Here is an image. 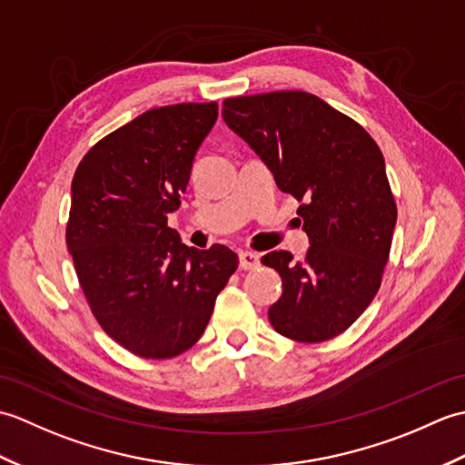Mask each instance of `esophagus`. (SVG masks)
Masks as SVG:
<instances>
[{
  "mask_svg": "<svg viewBox=\"0 0 465 465\" xmlns=\"http://www.w3.org/2000/svg\"><path fill=\"white\" fill-rule=\"evenodd\" d=\"M240 268L242 270H258L260 255L253 252H240Z\"/></svg>",
  "mask_w": 465,
  "mask_h": 465,
  "instance_id": "1",
  "label": "esophagus"
}]
</instances>
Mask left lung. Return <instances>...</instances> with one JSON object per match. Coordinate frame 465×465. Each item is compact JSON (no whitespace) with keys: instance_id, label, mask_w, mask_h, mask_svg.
Here are the masks:
<instances>
[{"instance_id":"8db88e82","label":"left lung","mask_w":465,"mask_h":465,"mask_svg":"<svg viewBox=\"0 0 465 465\" xmlns=\"http://www.w3.org/2000/svg\"><path fill=\"white\" fill-rule=\"evenodd\" d=\"M222 115L280 190L303 200L305 260L290 252L262 258L283 285L270 322L295 341L331 340L371 303L388 263L398 210L380 147L351 117L305 92L230 97Z\"/></svg>"}]
</instances>
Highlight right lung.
<instances>
[{
  "label": "right lung",
  "mask_w": 465,
  "mask_h": 465,
  "mask_svg": "<svg viewBox=\"0 0 465 465\" xmlns=\"http://www.w3.org/2000/svg\"><path fill=\"white\" fill-rule=\"evenodd\" d=\"M217 104L137 115L85 153L72 182L67 250L104 331L140 358L190 350L238 268L225 245L187 248L167 227Z\"/></svg>",
  "instance_id": "obj_1"
}]
</instances>
